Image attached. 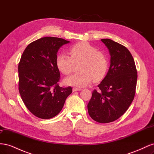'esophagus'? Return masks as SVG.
Masks as SVG:
<instances>
[{"instance_id": "obj_1", "label": "esophagus", "mask_w": 154, "mask_h": 154, "mask_svg": "<svg viewBox=\"0 0 154 154\" xmlns=\"http://www.w3.org/2000/svg\"><path fill=\"white\" fill-rule=\"evenodd\" d=\"M73 91H81L82 88H79V87H74L72 88Z\"/></svg>"}]
</instances>
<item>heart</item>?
Wrapping results in <instances>:
<instances>
[{"label":"heart","mask_w":154,"mask_h":154,"mask_svg":"<svg viewBox=\"0 0 154 154\" xmlns=\"http://www.w3.org/2000/svg\"><path fill=\"white\" fill-rule=\"evenodd\" d=\"M71 56L62 53L57 58V66L64 74H71L75 65L81 63V72L74 74L65 80L69 85L84 87L91 82L100 80L107 72L109 62L106 54L88 42H82L70 49Z\"/></svg>","instance_id":"obj_1"}]
</instances>
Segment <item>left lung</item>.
<instances>
[{"instance_id":"1","label":"left lung","mask_w":154,"mask_h":154,"mask_svg":"<svg viewBox=\"0 0 154 154\" xmlns=\"http://www.w3.org/2000/svg\"><path fill=\"white\" fill-rule=\"evenodd\" d=\"M110 54L108 72L92 91L87 105L91 118L101 123L114 122L122 116L134 98L137 72L131 53L124 45L110 39L101 40Z\"/></svg>"}]
</instances>
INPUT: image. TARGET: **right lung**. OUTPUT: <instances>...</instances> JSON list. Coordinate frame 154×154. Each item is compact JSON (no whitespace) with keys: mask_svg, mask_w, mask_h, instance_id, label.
Listing matches in <instances>:
<instances>
[{"mask_svg":"<svg viewBox=\"0 0 154 154\" xmlns=\"http://www.w3.org/2000/svg\"><path fill=\"white\" fill-rule=\"evenodd\" d=\"M69 41L47 36L27 46L18 63V91L24 105L36 117L50 119L62 110L71 87H60L57 52Z\"/></svg>","mask_w":154,"mask_h":154,"instance_id":"add662e5","label":"right lung"}]
</instances>
